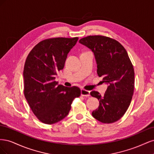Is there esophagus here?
Returning a JSON list of instances; mask_svg holds the SVG:
<instances>
[{
    "instance_id": "34e87169",
    "label": "esophagus",
    "mask_w": 154,
    "mask_h": 154,
    "mask_svg": "<svg viewBox=\"0 0 154 154\" xmlns=\"http://www.w3.org/2000/svg\"><path fill=\"white\" fill-rule=\"evenodd\" d=\"M81 95L83 96H85V97H89L90 95V91H86L85 89H82L81 90Z\"/></svg>"
}]
</instances>
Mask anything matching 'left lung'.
<instances>
[{"label":"left lung","mask_w":154,"mask_h":154,"mask_svg":"<svg viewBox=\"0 0 154 154\" xmlns=\"http://www.w3.org/2000/svg\"><path fill=\"white\" fill-rule=\"evenodd\" d=\"M79 42L94 53L97 73L108 85L103 96L91 92L100 101L92 115L103 123L117 122L127 110L134 93V70L127 51L118 41L103 36H88Z\"/></svg>","instance_id":"obj_1"}]
</instances>
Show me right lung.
<instances>
[{"instance_id": "add662e5", "label": "right lung", "mask_w": 154, "mask_h": 154, "mask_svg": "<svg viewBox=\"0 0 154 154\" xmlns=\"http://www.w3.org/2000/svg\"><path fill=\"white\" fill-rule=\"evenodd\" d=\"M78 40L75 37L43 40L26 58L23 72L24 96L35 115L45 124H54L66 118L73 100L81 94L78 87H66L55 81Z\"/></svg>"}]
</instances>
